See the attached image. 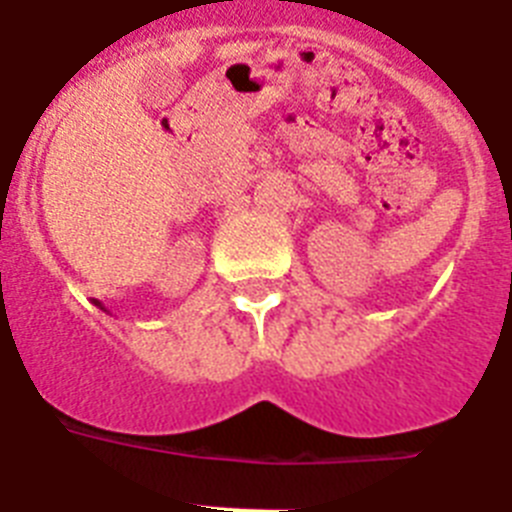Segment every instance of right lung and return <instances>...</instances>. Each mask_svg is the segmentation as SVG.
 I'll list each match as a JSON object with an SVG mask.
<instances>
[{"mask_svg":"<svg viewBox=\"0 0 512 512\" xmlns=\"http://www.w3.org/2000/svg\"><path fill=\"white\" fill-rule=\"evenodd\" d=\"M93 304H96V307H98V309H103V312H109V309L103 307V304H101V302H98V299H93Z\"/></svg>","mask_w":512,"mask_h":512,"instance_id":"right-lung-1","label":"right lung"}]
</instances>
